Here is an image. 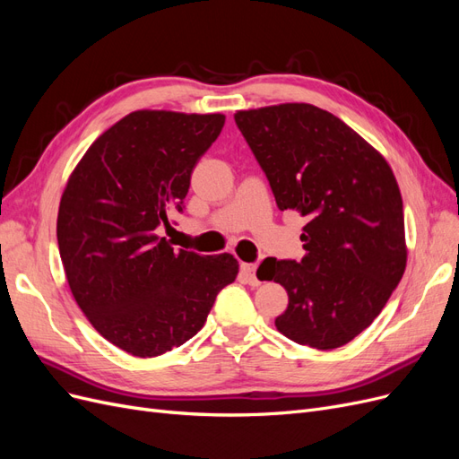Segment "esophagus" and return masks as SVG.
Returning a JSON list of instances; mask_svg holds the SVG:
<instances>
[{
	"instance_id": "1",
	"label": "esophagus",
	"mask_w": 459,
	"mask_h": 459,
	"mask_svg": "<svg viewBox=\"0 0 459 459\" xmlns=\"http://www.w3.org/2000/svg\"><path fill=\"white\" fill-rule=\"evenodd\" d=\"M241 273L248 285H260V280L256 277V264H241Z\"/></svg>"
}]
</instances>
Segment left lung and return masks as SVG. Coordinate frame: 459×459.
<instances>
[{"instance_id": "1", "label": "left lung", "mask_w": 459, "mask_h": 459, "mask_svg": "<svg viewBox=\"0 0 459 459\" xmlns=\"http://www.w3.org/2000/svg\"><path fill=\"white\" fill-rule=\"evenodd\" d=\"M280 211L308 218L300 262L266 258L260 280L289 295L275 327L317 351L351 342L377 317L406 270L402 195L381 152L310 103L235 113ZM256 272V273H258Z\"/></svg>"}]
</instances>
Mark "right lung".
<instances>
[{"label": "right lung", "mask_w": 459, "mask_h": 459, "mask_svg": "<svg viewBox=\"0 0 459 459\" xmlns=\"http://www.w3.org/2000/svg\"><path fill=\"white\" fill-rule=\"evenodd\" d=\"M221 113L142 108L105 130L65 186L57 241L71 293L101 337L135 358L182 346L204 325L239 262L176 248L159 235L182 211Z\"/></svg>", "instance_id": "obj_1"}]
</instances>
